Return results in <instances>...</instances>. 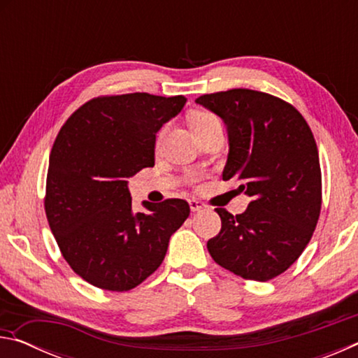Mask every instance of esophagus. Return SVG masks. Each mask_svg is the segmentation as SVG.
Masks as SVG:
<instances>
[{
    "label": "esophagus",
    "mask_w": 358,
    "mask_h": 358,
    "mask_svg": "<svg viewBox=\"0 0 358 358\" xmlns=\"http://www.w3.org/2000/svg\"><path fill=\"white\" fill-rule=\"evenodd\" d=\"M189 208L192 211H199V210L205 208V203L202 201H197V199H191V201H189Z\"/></svg>",
    "instance_id": "34e87169"
}]
</instances>
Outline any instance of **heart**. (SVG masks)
Instances as JSON below:
<instances>
[{"label": "heart", "instance_id": "heart-1", "mask_svg": "<svg viewBox=\"0 0 358 358\" xmlns=\"http://www.w3.org/2000/svg\"><path fill=\"white\" fill-rule=\"evenodd\" d=\"M189 124L194 131V134L199 136L202 134V132L208 131L213 128V126L221 124V123L215 113H211L208 110H196L189 115ZM159 138H161V134L157 137V141H159Z\"/></svg>", "mask_w": 358, "mask_h": 358}]
</instances>
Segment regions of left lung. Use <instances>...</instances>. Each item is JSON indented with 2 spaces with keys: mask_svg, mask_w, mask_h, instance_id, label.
I'll list each match as a JSON object with an SVG mask.
<instances>
[{
  "mask_svg": "<svg viewBox=\"0 0 358 358\" xmlns=\"http://www.w3.org/2000/svg\"><path fill=\"white\" fill-rule=\"evenodd\" d=\"M196 102L227 124L222 180H235L237 191L252 197L241 215L216 208L221 230L208 240L210 256L243 280H273L300 257L320 215L322 175L313 132L292 104L256 90L202 94Z\"/></svg>",
  "mask_w": 358,
  "mask_h": 358,
  "instance_id": "1",
  "label": "left lung"
}]
</instances>
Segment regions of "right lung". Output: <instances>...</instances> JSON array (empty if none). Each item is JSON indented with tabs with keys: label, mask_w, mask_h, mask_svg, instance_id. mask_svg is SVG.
I'll use <instances>...</instances> for the list:
<instances>
[{
	"label": "right lung",
	"mask_w": 358,
	"mask_h": 358,
	"mask_svg": "<svg viewBox=\"0 0 358 358\" xmlns=\"http://www.w3.org/2000/svg\"><path fill=\"white\" fill-rule=\"evenodd\" d=\"M185 96H98L59 129L48 159L44 208L59 251L93 286L124 292L155 273L169 238L189 216L183 199L132 213L128 178L155 166L156 132Z\"/></svg>",
	"instance_id": "add662e5"
}]
</instances>
